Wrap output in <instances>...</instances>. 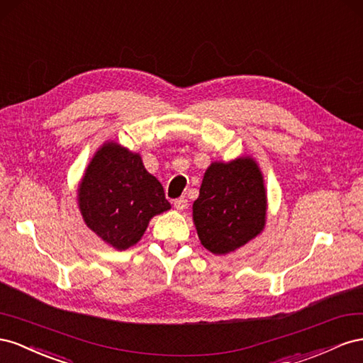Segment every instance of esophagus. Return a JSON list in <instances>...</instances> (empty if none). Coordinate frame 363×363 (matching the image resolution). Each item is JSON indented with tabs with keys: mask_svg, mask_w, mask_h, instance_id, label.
I'll list each match as a JSON object with an SVG mask.
<instances>
[{
	"mask_svg": "<svg viewBox=\"0 0 363 363\" xmlns=\"http://www.w3.org/2000/svg\"><path fill=\"white\" fill-rule=\"evenodd\" d=\"M187 206H189V201L185 198H179V199L174 201V208L178 211H184L185 208H187Z\"/></svg>",
	"mask_w": 363,
	"mask_h": 363,
	"instance_id": "obj_1",
	"label": "esophagus"
}]
</instances>
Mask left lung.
<instances>
[{"label":"left lung","instance_id":"8db88e82","mask_svg":"<svg viewBox=\"0 0 363 363\" xmlns=\"http://www.w3.org/2000/svg\"><path fill=\"white\" fill-rule=\"evenodd\" d=\"M193 220L201 243L213 254H228L263 230L266 191L251 158L213 162L203 174Z\"/></svg>","mask_w":363,"mask_h":363}]
</instances>
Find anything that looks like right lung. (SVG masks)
Masks as SVG:
<instances>
[{"mask_svg":"<svg viewBox=\"0 0 363 363\" xmlns=\"http://www.w3.org/2000/svg\"><path fill=\"white\" fill-rule=\"evenodd\" d=\"M86 225L123 251L135 245L153 216L170 210L161 182L144 169L140 155L106 143L89 162L79 189Z\"/></svg>","mask_w":363,"mask_h":363,"instance_id":"right-lung-1","label":"right lung"}]
</instances>
